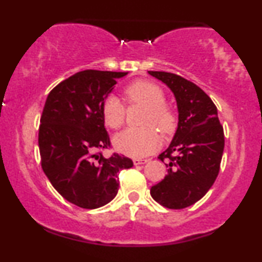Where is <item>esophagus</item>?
Here are the masks:
<instances>
[{
	"label": "esophagus",
	"instance_id": "1",
	"mask_svg": "<svg viewBox=\"0 0 262 262\" xmlns=\"http://www.w3.org/2000/svg\"><path fill=\"white\" fill-rule=\"evenodd\" d=\"M148 162H149L148 159H135L134 160L135 166H138V164H145V163H148Z\"/></svg>",
	"mask_w": 262,
	"mask_h": 262
}]
</instances>
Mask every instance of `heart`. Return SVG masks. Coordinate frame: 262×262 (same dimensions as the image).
<instances>
[{"instance_id": "b5f03b06", "label": "heart", "mask_w": 262, "mask_h": 262, "mask_svg": "<svg viewBox=\"0 0 262 262\" xmlns=\"http://www.w3.org/2000/svg\"><path fill=\"white\" fill-rule=\"evenodd\" d=\"M128 102L145 107L142 125L146 127L127 128L114 137L118 151L131 157H143L155 151L160 146V137L152 127L161 132H169L174 126V116L164 105L166 98L159 85L149 81H136L124 92ZM103 121L111 128H119L125 120V108L116 96H108L101 105Z\"/></svg>"}]
</instances>
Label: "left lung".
<instances>
[{
  "mask_svg": "<svg viewBox=\"0 0 262 262\" xmlns=\"http://www.w3.org/2000/svg\"><path fill=\"white\" fill-rule=\"evenodd\" d=\"M173 92L179 123L173 141L159 156L168 174L152 186L150 194L168 209L191 206L206 194L220 173L224 131L217 107L203 89L171 73L149 71Z\"/></svg>",
  "mask_w": 262,
  "mask_h": 262,
  "instance_id": "1",
  "label": "left lung"
}]
</instances>
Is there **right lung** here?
Masks as SVG:
<instances>
[{
	"instance_id": "1",
	"label": "right lung",
	"mask_w": 262,
	"mask_h": 262,
	"mask_svg": "<svg viewBox=\"0 0 262 262\" xmlns=\"http://www.w3.org/2000/svg\"><path fill=\"white\" fill-rule=\"evenodd\" d=\"M127 73L84 70L50 92L39 126L41 168L64 199L82 209L108 204L119 189L118 173L134 166L131 159L98 150L111 145L101 105Z\"/></svg>"
}]
</instances>
